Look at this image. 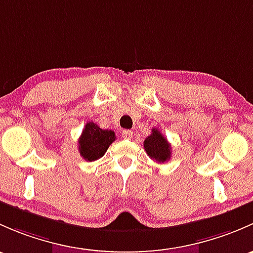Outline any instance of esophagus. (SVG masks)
<instances>
[{
    "label": "esophagus",
    "instance_id": "34e87169",
    "mask_svg": "<svg viewBox=\"0 0 253 253\" xmlns=\"http://www.w3.org/2000/svg\"><path fill=\"white\" fill-rule=\"evenodd\" d=\"M122 136L124 137V139H131L132 137V131L131 130H123V131H122Z\"/></svg>",
    "mask_w": 253,
    "mask_h": 253
}]
</instances>
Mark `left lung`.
Returning <instances> with one entry per match:
<instances>
[{
	"label": "left lung",
	"mask_w": 253,
	"mask_h": 253,
	"mask_svg": "<svg viewBox=\"0 0 253 253\" xmlns=\"http://www.w3.org/2000/svg\"><path fill=\"white\" fill-rule=\"evenodd\" d=\"M145 151L152 160L158 163H165L170 160V145L158 129L153 127L150 136L146 137L144 141Z\"/></svg>",
	"instance_id": "obj_1"
}]
</instances>
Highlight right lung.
<instances>
[{
	"label": "right lung",
	"mask_w": 253,
	"mask_h": 253,
	"mask_svg": "<svg viewBox=\"0 0 253 253\" xmlns=\"http://www.w3.org/2000/svg\"><path fill=\"white\" fill-rule=\"evenodd\" d=\"M114 140V131L101 129L97 124L87 122L79 137V152L85 161L92 162L105 155Z\"/></svg>",
	"instance_id": "1"
}]
</instances>
